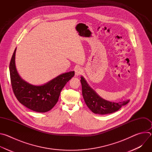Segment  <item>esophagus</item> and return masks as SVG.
Masks as SVG:
<instances>
[{
  "label": "esophagus",
  "mask_w": 152,
  "mask_h": 152,
  "mask_svg": "<svg viewBox=\"0 0 152 152\" xmlns=\"http://www.w3.org/2000/svg\"><path fill=\"white\" fill-rule=\"evenodd\" d=\"M82 72H83V71H82V69H80V67H77L75 69V75L76 76H78L80 75L82 73Z\"/></svg>",
  "instance_id": "esophagus-1"
}]
</instances>
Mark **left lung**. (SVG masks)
Here are the masks:
<instances>
[{"label": "left lung", "mask_w": 152, "mask_h": 152, "mask_svg": "<svg viewBox=\"0 0 152 152\" xmlns=\"http://www.w3.org/2000/svg\"><path fill=\"white\" fill-rule=\"evenodd\" d=\"M80 78L82 96L85 102L89 109L95 114L104 115L113 113L129 102V100H127L115 103L104 100L90 87L83 77L81 76Z\"/></svg>", "instance_id": "obj_1"}]
</instances>
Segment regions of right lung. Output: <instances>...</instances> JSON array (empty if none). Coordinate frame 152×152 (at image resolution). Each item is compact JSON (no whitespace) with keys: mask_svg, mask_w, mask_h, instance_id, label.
I'll return each mask as SVG.
<instances>
[{"mask_svg":"<svg viewBox=\"0 0 152 152\" xmlns=\"http://www.w3.org/2000/svg\"><path fill=\"white\" fill-rule=\"evenodd\" d=\"M16 48L10 64L11 82L13 92L20 103L38 113H46L56 104L60 93L75 75L69 72L59 75L42 85H33L23 80L19 76L15 64Z\"/></svg>","mask_w":152,"mask_h":152,"instance_id":"1","label":"right lung"}]
</instances>
